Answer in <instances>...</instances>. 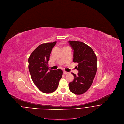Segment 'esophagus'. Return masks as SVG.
I'll return each mask as SVG.
<instances>
[{
  "instance_id": "esophagus-1",
  "label": "esophagus",
  "mask_w": 124,
  "mask_h": 124,
  "mask_svg": "<svg viewBox=\"0 0 124 124\" xmlns=\"http://www.w3.org/2000/svg\"><path fill=\"white\" fill-rule=\"evenodd\" d=\"M63 73H64V74H68V72L65 71H64Z\"/></svg>"
}]
</instances>
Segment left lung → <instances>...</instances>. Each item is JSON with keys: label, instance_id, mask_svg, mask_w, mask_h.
<instances>
[{"label": "left lung", "instance_id": "obj_1", "mask_svg": "<svg viewBox=\"0 0 124 124\" xmlns=\"http://www.w3.org/2000/svg\"><path fill=\"white\" fill-rule=\"evenodd\" d=\"M73 50L74 63H78L76 76L71 73L74 78L69 83V88L71 92L77 95L82 94L91 86L97 70V59L93 50L82 42L68 41Z\"/></svg>", "mask_w": 124, "mask_h": 124}]
</instances>
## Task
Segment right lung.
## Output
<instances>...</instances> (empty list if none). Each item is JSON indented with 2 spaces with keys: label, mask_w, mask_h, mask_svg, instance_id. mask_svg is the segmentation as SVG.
<instances>
[{
  "label": "right lung",
  "mask_w": 124,
  "mask_h": 124,
  "mask_svg": "<svg viewBox=\"0 0 124 124\" xmlns=\"http://www.w3.org/2000/svg\"><path fill=\"white\" fill-rule=\"evenodd\" d=\"M57 42L42 44L36 48L28 59V68L36 86L45 93L54 92L59 85L63 71L49 69L48 62L52 49Z\"/></svg>",
  "instance_id": "right-lung-1"
}]
</instances>
